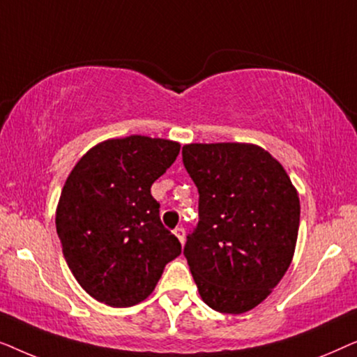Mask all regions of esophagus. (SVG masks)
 <instances>
[{
  "instance_id": "34e87169",
  "label": "esophagus",
  "mask_w": 357,
  "mask_h": 357,
  "mask_svg": "<svg viewBox=\"0 0 357 357\" xmlns=\"http://www.w3.org/2000/svg\"><path fill=\"white\" fill-rule=\"evenodd\" d=\"M174 234H175V236H177L180 243L185 242V231H183V227H175L174 229Z\"/></svg>"
}]
</instances>
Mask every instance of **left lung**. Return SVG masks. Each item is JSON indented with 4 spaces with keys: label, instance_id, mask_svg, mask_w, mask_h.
Wrapping results in <instances>:
<instances>
[{
    "label": "left lung",
    "instance_id": "obj_1",
    "mask_svg": "<svg viewBox=\"0 0 357 357\" xmlns=\"http://www.w3.org/2000/svg\"><path fill=\"white\" fill-rule=\"evenodd\" d=\"M183 165L199 221L183 253L203 302L243 314L271 294L294 257L301 203L284 167L257 144L193 143Z\"/></svg>",
    "mask_w": 357,
    "mask_h": 357
}]
</instances>
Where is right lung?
<instances>
[{
  "instance_id": "obj_1",
  "label": "right lung",
  "mask_w": 357,
  "mask_h": 357,
  "mask_svg": "<svg viewBox=\"0 0 357 357\" xmlns=\"http://www.w3.org/2000/svg\"><path fill=\"white\" fill-rule=\"evenodd\" d=\"M180 153L170 139L102 141L77 160L56 206V234L73 276L110 307L144 301L182 245L162 226L151 185Z\"/></svg>"
}]
</instances>
